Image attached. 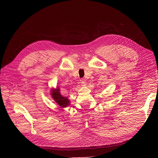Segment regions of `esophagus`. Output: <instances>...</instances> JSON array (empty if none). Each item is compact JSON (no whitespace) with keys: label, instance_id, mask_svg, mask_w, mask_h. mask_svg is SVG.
<instances>
[{"label":"esophagus","instance_id":"34e87169","mask_svg":"<svg viewBox=\"0 0 158 158\" xmlns=\"http://www.w3.org/2000/svg\"><path fill=\"white\" fill-rule=\"evenodd\" d=\"M80 82H81V83L82 85H85L86 84V79H81L80 80Z\"/></svg>","mask_w":158,"mask_h":158}]
</instances>
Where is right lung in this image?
Returning a JSON list of instances; mask_svg holds the SVG:
<instances>
[{
    "mask_svg": "<svg viewBox=\"0 0 158 158\" xmlns=\"http://www.w3.org/2000/svg\"><path fill=\"white\" fill-rule=\"evenodd\" d=\"M52 96L54 98V100L59 104L61 107H66L68 106L70 104L69 99L66 97H63L60 92V89L57 88V89H52Z\"/></svg>",
    "mask_w": 158,
    "mask_h": 158,
    "instance_id": "right-lung-1",
    "label": "right lung"
}]
</instances>
